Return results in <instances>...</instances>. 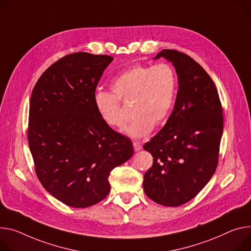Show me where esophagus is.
<instances>
[{
    "mask_svg": "<svg viewBox=\"0 0 251 251\" xmlns=\"http://www.w3.org/2000/svg\"><path fill=\"white\" fill-rule=\"evenodd\" d=\"M133 147H134V150L136 152H138V151H140L142 149V145L139 142H137V141H134L133 142Z\"/></svg>",
    "mask_w": 251,
    "mask_h": 251,
    "instance_id": "esophagus-1",
    "label": "esophagus"
}]
</instances>
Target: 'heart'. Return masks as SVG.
<instances>
[{
  "label": "heart",
  "instance_id": "b5f03b06",
  "mask_svg": "<svg viewBox=\"0 0 251 251\" xmlns=\"http://www.w3.org/2000/svg\"><path fill=\"white\" fill-rule=\"evenodd\" d=\"M112 93L97 92L94 106L102 121L109 127L122 131L126 118L120 102L131 103L134 117L126 133L134 138L148 135L154 125H160L171 111L176 88V78L167 64L153 67L134 65L119 73L110 83Z\"/></svg>",
  "mask_w": 251,
  "mask_h": 251
}]
</instances>
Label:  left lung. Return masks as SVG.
<instances>
[{"label": "left lung", "instance_id": "8db88e82", "mask_svg": "<svg viewBox=\"0 0 251 251\" xmlns=\"http://www.w3.org/2000/svg\"><path fill=\"white\" fill-rule=\"evenodd\" d=\"M171 62L178 78L173 112L144 145L153 164L143 188L153 201L180 206L195 197L213 176L223 133L222 107L210 76L188 55L164 49L154 60Z\"/></svg>", "mask_w": 251, "mask_h": 251}]
</instances>
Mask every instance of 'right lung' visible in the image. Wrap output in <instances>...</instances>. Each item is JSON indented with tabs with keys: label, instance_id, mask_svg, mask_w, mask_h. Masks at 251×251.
Listing matches in <instances>:
<instances>
[{
	"label": "right lung",
	"instance_id": "1",
	"mask_svg": "<svg viewBox=\"0 0 251 251\" xmlns=\"http://www.w3.org/2000/svg\"><path fill=\"white\" fill-rule=\"evenodd\" d=\"M107 55H67L36 83L29 109L28 140L37 176L52 196L85 208L110 192L111 171L133 155L126 136L100 118L96 87L113 61Z\"/></svg>",
	"mask_w": 251,
	"mask_h": 251
}]
</instances>
